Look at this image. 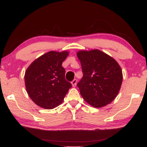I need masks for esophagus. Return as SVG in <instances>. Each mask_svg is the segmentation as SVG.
I'll return each instance as SVG.
<instances>
[{
	"label": "esophagus",
	"mask_w": 147,
	"mask_h": 147,
	"mask_svg": "<svg viewBox=\"0 0 147 147\" xmlns=\"http://www.w3.org/2000/svg\"><path fill=\"white\" fill-rule=\"evenodd\" d=\"M71 84H72V86H73V87H75L76 86V84H77V80L74 79L71 82Z\"/></svg>",
	"instance_id": "obj_1"
}]
</instances>
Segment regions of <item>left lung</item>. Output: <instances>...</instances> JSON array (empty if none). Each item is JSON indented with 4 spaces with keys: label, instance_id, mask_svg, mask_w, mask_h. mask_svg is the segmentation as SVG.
<instances>
[{
    "label": "left lung",
    "instance_id": "obj_1",
    "mask_svg": "<svg viewBox=\"0 0 147 147\" xmlns=\"http://www.w3.org/2000/svg\"><path fill=\"white\" fill-rule=\"evenodd\" d=\"M77 56L83 72L77 86L83 98L94 108L111 103L119 93L123 82L119 63L98 49L78 51Z\"/></svg>",
    "mask_w": 147,
    "mask_h": 147
}]
</instances>
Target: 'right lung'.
<instances>
[{
  "label": "right lung",
  "instance_id": "1",
  "mask_svg": "<svg viewBox=\"0 0 147 147\" xmlns=\"http://www.w3.org/2000/svg\"><path fill=\"white\" fill-rule=\"evenodd\" d=\"M68 51H50L32 62L26 69L24 82L26 91L34 103L51 109L63 102L72 85L65 78L62 63Z\"/></svg>",
  "mask_w": 147,
  "mask_h": 147
}]
</instances>
